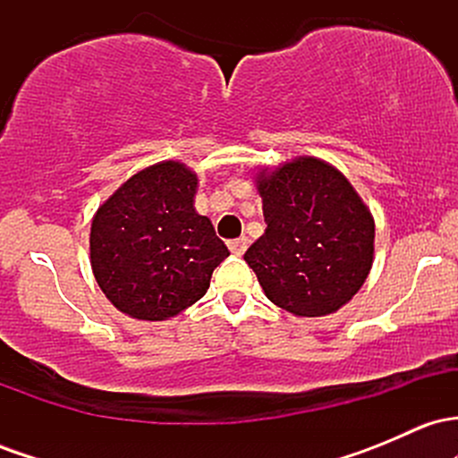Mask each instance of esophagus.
I'll return each mask as SVG.
<instances>
[{
	"label": "esophagus",
	"instance_id": "obj_1",
	"mask_svg": "<svg viewBox=\"0 0 458 458\" xmlns=\"http://www.w3.org/2000/svg\"><path fill=\"white\" fill-rule=\"evenodd\" d=\"M228 247H230V251H233L234 256H241L247 250V236H241V239L230 241Z\"/></svg>",
	"mask_w": 458,
	"mask_h": 458
}]
</instances>
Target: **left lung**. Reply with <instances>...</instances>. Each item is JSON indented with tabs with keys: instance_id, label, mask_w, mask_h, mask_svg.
Here are the masks:
<instances>
[{
	"instance_id": "8db88e82",
	"label": "left lung",
	"mask_w": 458,
	"mask_h": 458,
	"mask_svg": "<svg viewBox=\"0 0 458 458\" xmlns=\"http://www.w3.org/2000/svg\"><path fill=\"white\" fill-rule=\"evenodd\" d=\"M256 185L267 230L243 259L265 295L297 317L343 308L366 282L375 254V219L355 189L314 157L260 172Z\"/></svg>"
}]
</instances>
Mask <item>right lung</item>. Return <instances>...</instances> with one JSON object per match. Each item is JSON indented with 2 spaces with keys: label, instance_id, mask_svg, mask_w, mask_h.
Returning <instances> with one entry per match:
<instances>
[{
  "label": "right lung",
  "instance_id": "right-lung-1",
  "mask_svg": "<svg viewBox=\"0 0 458 458\" xmlns=\"http://www.w3.org/2000/svg\"><path fill=\"white\" fill-rule=\"evenodd\" d=\"M198 176L163 161L131 176L98 208L90 265L105 297L140 320H165L208 291L230 256L211 219L193 208Z\"/></svg>",
  "mask_w": 458,
  "mask_h": 458
}]
</instances>
